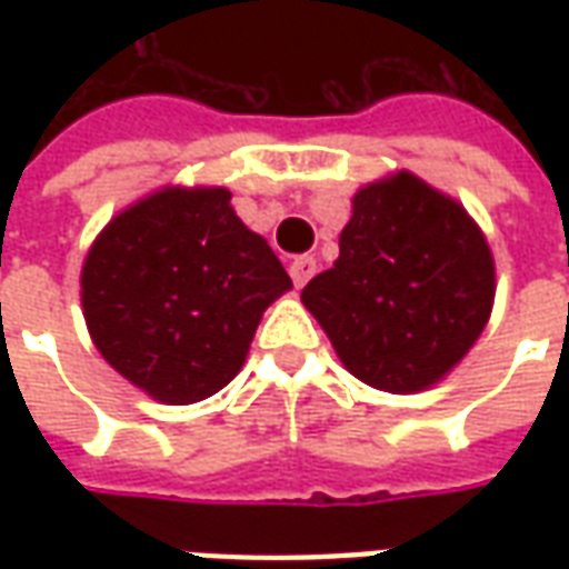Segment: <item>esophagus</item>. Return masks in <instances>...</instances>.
Returning <instances> with one entry per match:
<instances>
[{"label":"esophagus","mask_w":569,"mask_h":569,"mask_svg":"<svg viewBox=\"0 0 569 569\" xmlns=\"http://www.w3.org/2000/svg\"><path fill=\"white\" fill-rule=\"evenodd\" d=\"M313 273H317V259H313V256H298V259H292V264H289V277H292V283H296L298 289L308 283Z\"/></svg>","instance_id":"obj_1"}]
</instances>
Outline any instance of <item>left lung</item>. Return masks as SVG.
<instances>
[{"label":"left lung","mask_w":569,"mask_h":569,"mask_svg":"<svg viewBox=\"0 0 569 569\" xmlns=\"http://www.w3.org/2000/svg\"><path fill=\"white\" fill-rule=\"evenodd\" d=\"M338 259L301 289L345 369L383 393L445 381L485 332L497 292L488 237L411 170L353 194Z\"/></svg>","instance_id":"1"}]
</instances>
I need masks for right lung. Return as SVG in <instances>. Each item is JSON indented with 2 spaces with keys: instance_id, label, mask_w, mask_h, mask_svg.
Returning <instances> with one entry per match:
<instances>
[{
  "instance_id": "obj_1",
  "label": "right lung",
  "mask_w": 569,
  "mask_h": 569,
  "mask_svg": "<svg viewBox=\"0 0 569 569\" xmlns=\"http://www.w3.org/2000/svg\"><path fill=\"white\" fill-rule=\"evenodd\" d=\"M289 289L222 186H163L133 200L81 264L93 347L163 406H191L234 381L261 313Z\"/></svg>"
}]
</instances>
